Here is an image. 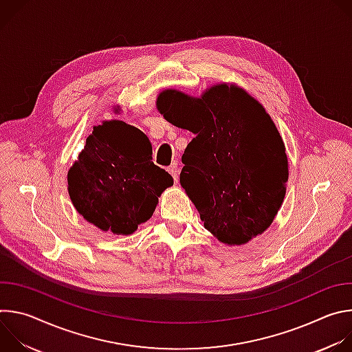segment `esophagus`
I'll return each mask as SVG.
<instances>
[{
  "mask_svg": "<svg viewBox=\"0 0 352 352\" xmlns=\"http://www.w3.org/2000/svg\"><path fill=\"white\" fill-rule=\"evenodd\" d=\"M168 173L173 175L174 182L177 184L178 179H179V171H178V168H177V164H173L171 167H168Z\"/></svg>",
  "mask_w": 352,
  "mask_h": 352,
  "instance_id": "1",
  "label": "esophagus"
}]
</instances>
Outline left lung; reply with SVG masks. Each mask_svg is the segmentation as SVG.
<instances>
[{
    "label": "left lung",
    "instance_id": "obj_1",
    "mask_svg": "<svg viewBox=\"0 0 352 352\" xmlns=\"http://www.w3.org/2000/svg\"><path fill=\"white\" fill-rule=\"evenodd\" d=\"M157 110L195 138L182 155L181 186L220 242L243 245L266 231L285 196L284 142L263 106L235 85L199 98L167 89Z\"/></svg>",
    "mask_w": 352,
    "mask_h": 352
}]
</instances>
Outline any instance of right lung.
Here are the masks:
<instances>
[{"label":"right lung","mask_w":352,"mask_h":352,"mask_svg":"<svg viewBox=\"0 0 352 352\" xmlns=\"http://www.w3.org/2000/svg\"><path fill=\"white\" fill-rule=\"evenodd\" d=\"M152 143L138 128L104 121L93 128L68 171V192L85 220L128 235L152 217L173 177L152 162Z\"/></svg>","instance_id":"add662e5"}]
</instances>
